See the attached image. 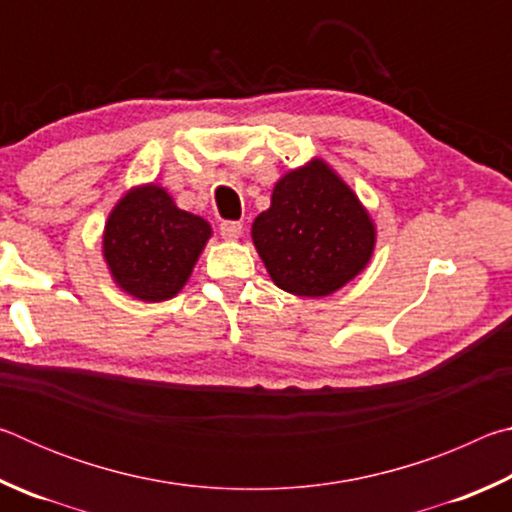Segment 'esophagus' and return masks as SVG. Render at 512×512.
I'll return each instance as SVG.
<instances>
[{"instance_id": "obj_1", "label": "esophagus", "mask_w": 512, "mask_h": 512, "mask_svg": "<svg viewBox=\"0 0 512 512\" xmlns=\"http://www.w3.org/2000/svg\"><path fill=\"white\" fill-rule=\"evenodd\" d=\"M219 232H221L223 239L232 241V239H239L241 237V232H244V225H241L239 221H223L219 225Z\"/></svg>"}]
</instances>
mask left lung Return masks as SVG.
<instances>
[{
  "mask_svg": "<svg viewBox=\"0 0 512 512\" xmlns=\"http://www.w3.org/2000/svg\"><path fill=\"white\" fill-rule=\"evenodd\" d=\"M253 241L277 287L320 298L366 268L375 225L352 189L323 160H311L275 185Z\"/></svg>",
  "mask_w": 512,
  "mask_h": 512,
  "instance_id": "1",
  "label": "left lung"
}]
</instances>
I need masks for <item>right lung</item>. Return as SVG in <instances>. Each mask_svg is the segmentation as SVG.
Returning a JSON list of instances; mask_svg holds the SVG:
<instances>
[{"label": "right lung", "mask_w": 512, "mask_h": 512, "mask_svg": "<svg viewBox=\"0 0 512 512\" xmlns=\"http://www.w3.org/2000/svg\"><path fill=\"white\" fill-rule=\"evenodd\" d=\"M212 228L201 216L178 210L158 185L131 189L108 216L103 257L121 289L160 302L185 287Z\"/></svg>", "instance_id": "right-lung-1"}]
</instances>
